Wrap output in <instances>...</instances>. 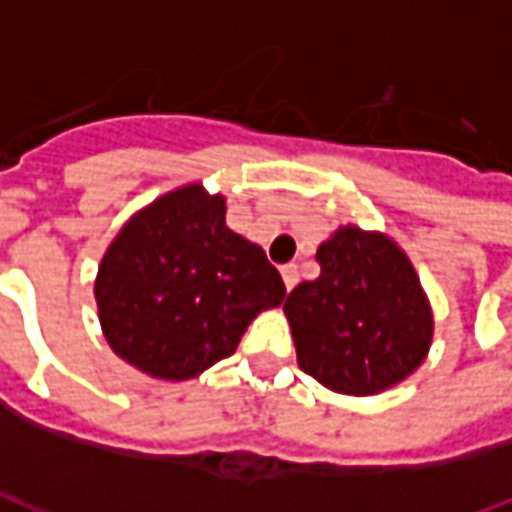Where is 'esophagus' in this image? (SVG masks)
Here are the masks:
<instances>
[{
    "label": "esophagus",
    "instance_id": "34e87169",
    "mask_svg": "<svg viewBox=\"0 0 512 512\" xmlns=\"http://www.w3.org/2000/svg\"><path fill=\"white\" fill-rule=\"evenodd\" d=\"M282 282H285V288L288 290L296 288V282H299V268H296V263L282 266Z\"/></svg>",
    "mask_w": 512,
    "mask_h": 512
}]
</instances>
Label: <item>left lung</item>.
<instances>
[{
	"mask_svg": "<svg viewBox=\"0 0 512 512\" xmlns=\"http://www.w3.org/2000/svg\"><path fill=\"white\" fill-rule=\"evenodd\" d=\"M315 257L321 277L285 301L301 370L343 395H376L411 376L428 354L433 318L400 246L340 227Z\"/></svg>",
	"mask_w": 512,
	"mask_h": 512,
	"instance_id": "obj_1",
	"label": "left lung"
}]
</instances>
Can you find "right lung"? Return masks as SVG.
<instances>
[{"instance_id":"add662e5","label":"right lung","mask_w":512,"mask_h":512,"mask_svg":"<svg viewBox=\"0 0 512 512\" xmlns=\"http://www.w3.org/2000/svg\"><path fill=\"white\" fill-rule=\"evenodd\" d=\"M285 282L257 244L224 224V200L200 186L164 194L106 249L95 301L112 351L169 381L233 354Z\"/></svg>"}]
</instances>
